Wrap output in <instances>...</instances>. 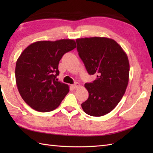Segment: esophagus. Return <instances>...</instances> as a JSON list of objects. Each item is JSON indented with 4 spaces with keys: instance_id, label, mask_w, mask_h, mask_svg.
I'll return each instance as SVG.
<instances>
[{
    "instance_id": "esophagus-1",
    "label": "esophagus",
    "mask_w": 153,
    "mask_h": 153,
    "mask_svg": "<svg viewBox=\"0 0 153 153\" xmlns=\"http://www.w3.org/2000/svg\"><path fill=\"white\" fill-rule=\"evenodd\" d=\"M71 87H72V88L74 89H76L80 87V84L79 83H76L75 84H74V85H71Z\"/></svg>"
}]
</instances>
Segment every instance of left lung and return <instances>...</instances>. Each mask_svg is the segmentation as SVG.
<instances>
[{"mask_svg":"<svg viewBox=\"0 0 153 153\" xmlns=\"http://www.w3.org/2000/svg\"><path fill=\"white\" fill-rule=\"evenodd\" d=\"M77 50L93 83H85L89 98L82 104L83 111L92 116L111 112L122 99L129 82V63L121 46L107 37L77 39Z\"/></svg>","mask_w":153,"mask_h":153,"instance_id":"1","label":"left lung"}]
</instances>
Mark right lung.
Returning <instances> with one entry per match:
<instances>
[{"label": "right lung", "instance_id": "add662e5", "mask_svg": "<svg viewBox=\"0 0 153 153\" xmlns=\"http://www.w3.org/2000/svg\"><path fill=\"white\" fill-rule=\"evenodd\" d=\"M76 47L73 39L39 41L29 45L16 61L15 76L18 91L31 108L51 112L69 92L67 84L58 82V64L63 55Z\"/></svg>", "mask_w": 153, "mask_h": 153}]
</instances>
